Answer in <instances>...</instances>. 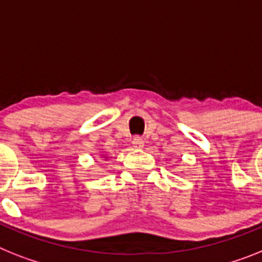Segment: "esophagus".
<instances>
[{
    "mask_svg": "<svg viewBox=\"0 0 262 262\" xmlns=\"http://www.w3.org/2000/svg\"><path fill=\"white\" fill-rule=\"evenodd\" d=\"M133 144L135 148H142L144 146V140L140 138V136H135L133 139Z\"/></svg>",
    "mask_w": 262,
    "mask_h": 262,
    "instance_id": "34e87169",
    "label": "esophagus"
}]
</instances>
